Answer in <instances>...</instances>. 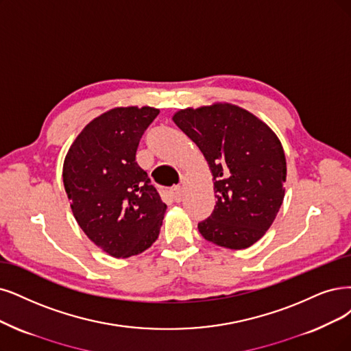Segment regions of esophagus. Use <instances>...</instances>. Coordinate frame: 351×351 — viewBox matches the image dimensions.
<instances>
[{"mask_svg":"<svg viewBox=\"0 0 351 351\" xmlns=\"http://www.w3.org/2000/svg\"><path fill=\"white\" fill-rule=\"evenodd\" d=\"M184 188L182 186H173L172 189H171V195H172V199L175 201V202H180L182 201V197H184Z\"/></svg>","mask_w":351,"mask_h":351,"instance_id":"esophagus-1","label":"esophagus"}]
</instances>
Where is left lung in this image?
I'll use <instances>...</instances> for the list:
<instances>
[{
	"label": "left lung",
	"instance_id": "8db88e82",
	"mask_svg": "<svg viewBox=\"0 0 351 351\" xmlns=\"http://www.w3.org/2000/svg\"><path fill=\"white\" fill-rule=\"evenodd\" d=\"M175 124L199 147L214 176L217 204L198 223L205 240L221 247H250L274 223L287 180V159L276 134L236 106L180 110Z\"/></svg>",
	"mask_w": 351,
	"mask_h": 351
}]
</instances>
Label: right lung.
I'll use <instances>...</instances> for the list:
<instances>
[{"instance_id": "add662e5", "label": "right lung", "mask_w": 351, "mask_h": 351, "mask_svg": "<svg viewBox=\"0 0 351 351\" xmlns=\"http://www.w3.org/2000/svg\"><path fill=\"white\" fill-rule=\"evenodd\" d=\"M159 115L114 108L90 121L63 163V185L77 224L112 257H130L159 237L166 204L136 162L141 136Z\"/></svg>"}]
</instances>
